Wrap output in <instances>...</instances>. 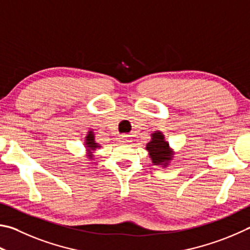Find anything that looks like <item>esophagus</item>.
<instances>
[{
	"label": "esophagus",
	"mask_w": 250,
	"mask_h": 250,
	"mask_svg": "<svg viewBox=\"0 0 250 250\" xmlns=\"http://www.w3.org/2000/svg\"><path fill=\"white\" fill-rule=\"evenodd\" d=\"M119 140H120V142H124V143L129 142V135L128 134H121Z\"/></svg>",
	"instance_id": "34e87169"
}]
</instances>
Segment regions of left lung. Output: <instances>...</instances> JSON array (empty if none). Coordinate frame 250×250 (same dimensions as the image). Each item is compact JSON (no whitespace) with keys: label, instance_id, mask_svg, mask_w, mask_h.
Masks as SVG:
<instances>
[{"label":"left lung","instance_id":"1","mask_svg":"<svg viewBox=\"0 0 250 250\" xmlns=\"http://www.w3.org/2000/svg\"><path fill=\"white\" fill-rule=\"evenodd\" d=\"M146 149L149 153L154 165H164L171 160V153L168 143L165 142L161 132L152 134V141L146 144Z\"/></svg>","mask_w":250,"mask_h":250}]
</instances>
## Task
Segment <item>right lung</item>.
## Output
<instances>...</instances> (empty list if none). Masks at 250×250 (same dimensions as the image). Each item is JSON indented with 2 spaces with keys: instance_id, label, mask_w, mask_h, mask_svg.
Segmentation results:
<instances>
[{
  "instance_id": "right-lung-1",
  "label": "right lung",
  "mask_w": 250,
  "mask_h": 250,
  "mask_svg": "<svg viewBox=\"0 0 250 250\" xmlns=\"http://www.w3.org/2000/svg\"><path fill=\"white\" fill-rule=\"evenodd\" d=\"M86 146H87V148H89L90 151H94L95 148L98 147L97 143H95V141H94V135H93L92 131H89L88 135H87V137H86ZM89 157L92 158L93 156L89 155Z\"/></svg>"
}]
</instances>
